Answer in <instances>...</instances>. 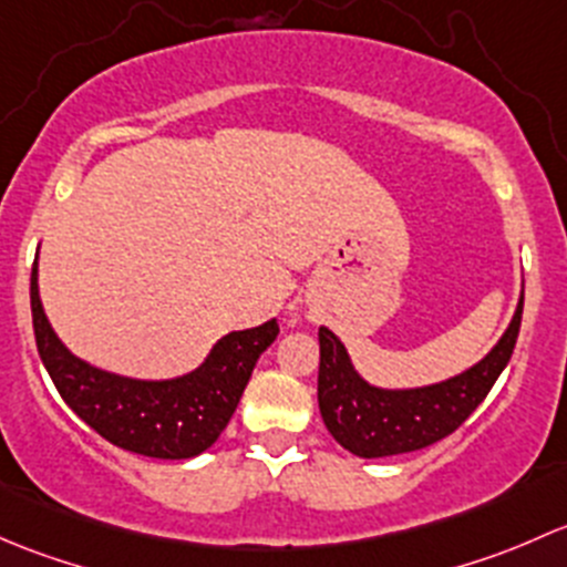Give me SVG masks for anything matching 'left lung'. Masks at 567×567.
I'll return each mask as SVG.
<instances>
[{
	"label": "left lung",
	"mask_w": 567,
	"mask_h": 567,
	"mask_svg": "<svg viewBox=\"0 0 567 567\" xmlns=\"http://www.w3.org/2000/svg\"><path fill=\"white\" fill-rule=\"evenodd\" d=\"M524 297L497 347L470 371L414 390H382L360 379L343 343L319 327V412L338 445L360 458L412 453L445 440L477 410L511 360Z\"/></svg>",
	"instance_id": "left-lung-1"
}]
</instances>
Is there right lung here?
<instances>
[{"label": "right lung", "instance_id": "add662e5", "mask_svg": "<svg viewBox=\"0 0 567 567\" xmlns=\"http://www.w3.org/2000/svg\"><path fill=\"white\" fill-rule=\"evenodd\" d=\"M32 327L40 360L65 404L122 451L153 458H194L235 414L259 354L276 341L278 322L229 332L196 371L166 382L116 377L70 354L45 319L32 265Z\"/></svg>", "mask_w": 567, "mask_h": 567}]
</instances>
